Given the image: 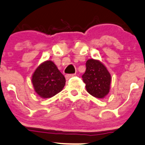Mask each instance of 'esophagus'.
I'll list each match as a JSON object with an SVG mask.
<instances>
[{
    "label": "esophagus",
    "instance_id": "34e87169",
    "mask_svg": "<svg viewBox=\"0 0 145 145\" xmlns=\"http://www.w3.org/2000/svg\"><path fill=\"white\" fill-rule=\"evenodd\" d=\"M74 76H75V74H66V76H65V77H66V79H70V78H71V77H73Z\"/></svg>",
    "mask_w": 145,
    "mask_h": 145
}]
</instances>
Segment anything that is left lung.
I'll list each match as a JSON object with an SVG mask.
<instances>
[{"mask_svg": "<svg viewBox=\"0 0 145 145\" xmlns=\"http://www.w3.org/2000/svg\"><path fill=\"white\" fill-rule=\"evenodd\" d=\"M86 71L82 80L86 91L93 97L104 98L109 92L111 76L106 68L99 61L89 59L86 63Z\"/></svg>", "mask_w": 145, "mask_h": 145, "instance_id": "8db88e82", "label": "left lung"}]
</instances>
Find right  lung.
Returning a JSON list of instances; mask_svg holds the SVG:
<instances>
[{"label":"right lung","mask_w":145,"mask_h":145,"mask_svg":"<svg viewBox=\"0 0 145 145\" xmlns=\"http://www.w3.org/2000/svg\"><path fill=\"white\" fill-rule=\"evenodd\" d=\"M32 83L35 91L40 97L50 98L63 89L66 79L54 62L46 61L33 73Z\"/></svg>","instance_id":"1"}]
</instances>
